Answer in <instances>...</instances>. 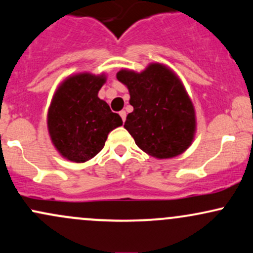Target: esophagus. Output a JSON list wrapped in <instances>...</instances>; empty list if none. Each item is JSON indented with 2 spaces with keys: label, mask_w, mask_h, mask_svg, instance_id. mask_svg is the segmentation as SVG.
Wrapping results in <instances>:
<instances>
[{
  "label": "esophagus",
  "mask_w": 253,
  "mask_h": 253,
  "mask_svg": "<svg viewBox=\"0 0 253 253\" xmlns=\"http://www.w3.org/2000/svg\"><path fill=\"white\" fill-rule=\"evenodd\" d=\"M119 114H120V116H121L122 121L125 122V120H126V112H125V110H121V112L119 113Z\"/></svg>",
  "instance_id": "esophagus-1"
}]
</instances>
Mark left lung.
I'll return each instance as SVG.
<instances>
[{"label": "left lung", "mask_w": 253, "mask_h": 253, "mask_svg": "<svg viewBox=\"0 0 253 253\" xmlns=\"http://www.w3.org/2000/svg\"><path fill=\"white\" fill-rule=\"evenodd\" d=\"M116 78L129 91L133 112L124 127L138 148L156 158L175 157L187 150L196 115L179 78L161 63H151L140 73L121 69Z\"/></svg>", "instance_id": "8db88e82"}]
</instances>
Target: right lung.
Instances as JSON below:
<instances>
[{
  "label": "right lung",
  "mask_w": 253,
  "mask_h": 253,
  "mask_svg": "<svg viewBox=\"0 0 253 253\" xmlns=\"http://www.w3.org/2000/svg\"><path fill=\"white\" fill-rule=\"evenodd\" d=\"M105 76L79 73L68 77L52 97L48 129L62 157L83 163L103 149L108 134L121 126L120 115L98 98Z\"/></svg>",
  "instance_id": "add662e5"
}]
</instances>
